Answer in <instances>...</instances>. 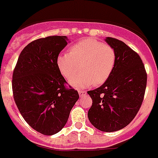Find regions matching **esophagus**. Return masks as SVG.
Listing matches in <instances>:
<instances>
[{
    "mask_svg": "<svg viewBox=\"0 0 158 158\" xmlns=\"http://www.w3.org/2000/svg\"><path fill=\"white\" fill-rule=\"evenodd\" d=\"M79 94L80 97H84L86 95V92L85 90H79Z\"/></svg>",
    "mask_w": 158,
    "mask_h": 158,
    "instance_id": "1",
    "label": "esophagus"
}]
</instances>
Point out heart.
<instances>
[{
	"instance_id": "heart-1",
	"label": "heart",
	"mask_w": 158,
	"mask_h": 158,
	"mask_svg": "<svg viewBox=\"0 0 158 158\" xmlns=\"http://www.w3.org/2000/svg\"><path fill=\"white\" fill-rule=\"evenodd\" d=\"M117 54L112 46L94 38H86L71 46L69 54H60L56 59L59 72L76 88L104 84L110 78L116 64Z\"/></svg>"
}]
</instances>
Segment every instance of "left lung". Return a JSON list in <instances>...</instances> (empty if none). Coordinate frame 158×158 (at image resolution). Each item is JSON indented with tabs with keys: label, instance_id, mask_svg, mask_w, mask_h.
Instances as JSON below:
<instances>
[{
	"label": "left lung",
	"instance_id": "8db88e82",
	"mask_svg": "<svg viewBox=\"0 0 158 158\" xmlns=\"http://www.w3.org/2000/svg\"><path fill=\"white\" fill-rule=\"evenodd\" d=\"M117 54L110 78L102 86L88 91L93 104L88 118L93 126L103 132H115L127 126L142 105L147 74L139 55L119 40H105Z\"/></svg>",
	"mask_w": 158,
	"mask_h": 158
}]
</instances>
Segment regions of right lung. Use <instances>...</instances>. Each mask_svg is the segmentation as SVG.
Instances as JSON below:
<instances>
[{"label":"right lung","instance_id":"1","mask_svg":"<svg viewBox=\"0 0 158 158\" xmlns=\"http://www.w3.org/2000/svg\"><path fill=\"white\" fill-rule=\"evenodd\" d=\"M67 44L64 36L35 40L20 53L13 71V97L19 112L32 129L46 135L61 130L79 97L56 64Z\"/></svg>","mask_w":158,"mask_h":158}]
</instances>
